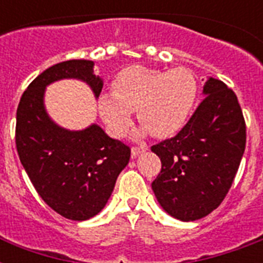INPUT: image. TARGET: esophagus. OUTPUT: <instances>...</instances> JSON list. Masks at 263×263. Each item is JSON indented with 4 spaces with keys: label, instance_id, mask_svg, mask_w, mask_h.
I'll return each instance as SVG.
<instances>
[{
    "label": "esophagus",
    "instance_id": "34e87169",
    "mask_svg": "<svg viewBox=\"0 0 263 263\" xmlns=\"http://www.w3.org/2000/svg\"><path fill=\"white\" fill-rule=\"evenodd\" d=\"M147 146L146 144H140V146H134L131 150L132 153V157H136V156H139V154H142V153H144L146 150H147Z\"/></svg>",
    "mask_w": 263,
    "mask_h": 263
}]
</instances>
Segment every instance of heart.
Here are the masks:
<instances>
[{
	"instance_id": "b5f03b06",
	"label": "heart",
	"mask_w": 263,
	"mask_h": 263,
	"mask_svg": "<svg viewBox=\"0 0 263 263\" xmlns=\"http://www.w3.org/2000/svg\"><path fill=\"white\" fill-rule=\"evenodd\" d=\"M113 92L99 97L98 107L107 131L123 138L132 125V115L156 138H169L183 129L195 107L198 80L188 68L158 71L129 67L113 80Z\"/></svg>"
}]
</instances>
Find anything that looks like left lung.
Returning <instances> with one entry per match:
<instances>
[{
  "instance_id": "obj_1",
  "label": "left lung",
  "mask_w": 263,
  "mask_h": 263,
  "mask_svg": "<svg viewBox=\"0 0 263 263\" xmlns=\"http://www.w3.org/2000/svg\"><path fill=\"white\" fill-rule=\"evenodd\" d=\"M203 92L183 129L152 147L162 165L153 191L165 212L181 221L199 220L220 206L246 148V121L236 94L213 78Z\"/></svg>"
}]
</instances>
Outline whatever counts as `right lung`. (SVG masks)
I'll use <instances>...</instances> for the list:
<instances>
[{
  "label": "right lung",
  "instance_id": "add662e5",
  "mask_svg": "<svg viewBox=\"0 0 263 263\" xmlns=\"http://www.w3.org/2000/svg\"><path fill=\"white\" fill-rule=\"evenodd\" d=\"M92 65L88 60H69L47 68L23 92L16 113V148L31 183L55 213L73 221L102 210L131 157L129 146L98 125L67 131L45 111V87L64 78L84 80L98 97L103 84Z\"/></svg>",
  "mask_w": 263,
  "mask_h": 263
}]
</instances>
